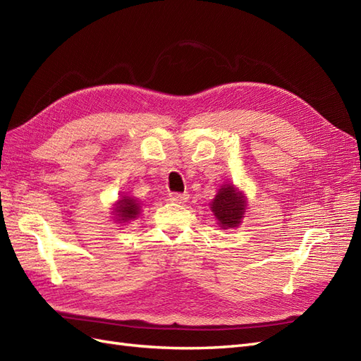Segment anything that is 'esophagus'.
Returning a JSON list of instances; mask_svg holds the SVG:
<instances>
[{
	"mask_svg": "<svg viewBox=\"0 0 361 361\" xmlns=\"http://www.w3.org/2000/svg\"><path fill=\"white\" fill-rule=\"evenodd\" d=\"M169 197H170V200L176 202V203H185L188 200L190 195L187 192H169Z\"/></svg>",
	"mask_w": 361,
	"mask_h": 361,
	"instance_id": "34e87169",
	"label": "esophagus"
}]
</instances>
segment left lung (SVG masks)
<instances>
[{
	"instance_id": "8db88e82",
	"label": "left lung",
	"mask_w": 361,
	"mask_h": 361,
	"mask_svg": "<svg viewBox=\"0 0 361 361\" xmlns=\"http://www.w3.org/2000/svg\"><path fill=\"white\" fill-rule=\"evenodd\" d=\"M212 212L223 228L236 227L245 212L244 195L235 191L232 185H224L211 204Z\"/></svg>"
}]
</instances>
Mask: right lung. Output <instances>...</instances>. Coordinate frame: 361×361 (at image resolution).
I'll return each mask as SVG.
<instances>
[{"instance_id": "1", "label": "right lung", "mask_w": 361, "mask_h": 361, "mask_svg": "<svg viewBox=\"0 0 361 361\" xmlns=\"http://www.w3.org/2000/svg\"><path fill=\"white\" fill-rule=\"evenodd\" d=\"M116 215H118V220L128 221L135 218L140 212V206L138 203L130 199V197H122V200H118V206L116 207Z\"/></svg>"}]
</instances>
